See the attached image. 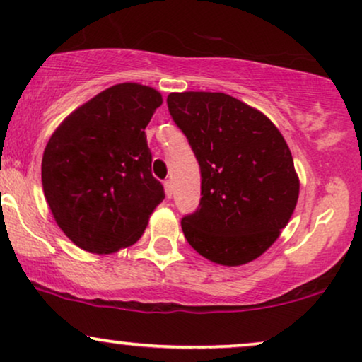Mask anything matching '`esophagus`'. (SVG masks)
I'll list each match as a JSON object with an SVG mask.
<instances>
[{
    "label": "esophagus",
    "mask_w": 362,
    "mask_h": 362,
    "mask_svg": "<svg viewBox=\"0 0 362 362\" xmlns=\"http://www.w3.org/2000/svg\"><path fill=\"white\" fill-rule=\"evenodd\" d=\"M165 192H166L168 197L173 196V182L170 180L165 181Z\"/></svg>",
    "instance_id": "1"
}]
</instances>
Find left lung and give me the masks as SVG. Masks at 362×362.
<instances>
[{
  "mask_svg": "<svg viewBox=\"0 0 362 362\" xmlns=\"http://www.w3.org/2000/svg\"><path fill=\"white\" fill-rule=\"evenodd\" d=\"M166 102L201 168L199 207L181 221L186 240L214 264H249L279 239L298 201L285 138L227 93L175 92Z\"/></svg>",
  "mask_w": 362,
  "mask_h": 362,
  "instance_id": "1",
  "label": "left lung"
}]
</instances>
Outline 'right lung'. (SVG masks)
Segmentation results:
<instances>
[{
  "instance_id": "right-lung-1",
  "label": "right lung",
  "mask_w": 362,
  "mask_h": 362,
  "mask_svg": "<svg viewBox=\"0 0 362 362\" xmlns=\"http://www.w3.org/2000/svg\"><path fill=\"white\" fill-rule=\"evenodd\" d=\"M163 103L140 83H117L74 110L42 155V189L64 234L92 254L133 245L165 189L151 175L145 128Z\"/></svg>"
}]
</instances>
